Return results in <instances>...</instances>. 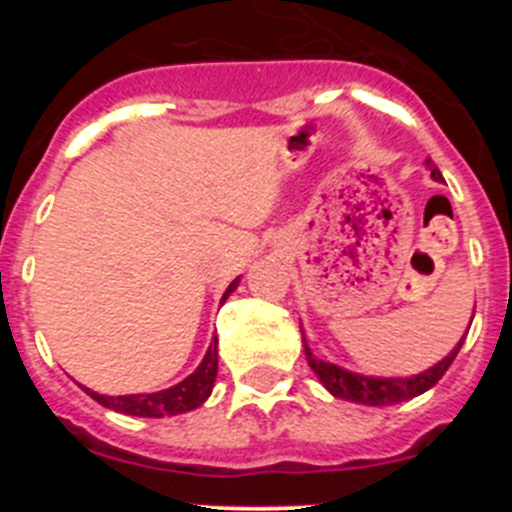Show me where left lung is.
I'll return each mask as SVG.
<instances>
[{"label": "left lung", "instance_id": "1", "mask_svg": "<svg viewBox=\"0 0 512 512\" xmlns=\"http://www.w3.org/2000/svg\"><path fill=\"white\" fill-rule=\"evenodd\" d=\"M431 176L436 179V182H443V176L438 169H431ZM461 343H464V338H461L459 346H456L454 351L446 356V359L438 361L433 369H428V372L418 374V377H410V379L361 377V374L346 372V369H341V366H336V364H328V361H323V359H315L307 346H305V356H307V364H310V369L318 374V379L325 384V390H328L330 395L341 397V400L359 402V405H374V408H379V405H395V402H405V400H410V397L423 395L425 390H431L433 384H436L438 379L446 374V369L454 364Z\"/></svg>", "mask_w": 512, "mask_h": 512}]
</instances>
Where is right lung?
<instances>
[{"label":"right lung","instance_id":"right-lung-1","mask_svg":"<svg viewBox=\"0 0 512 512\" xmlns=\"http://www.w3.org/2000/svg\"><path fill=\"white\" fill-rule=\"evenodd\" d=\"M238 287V279L225 289L223 302L228 300V295ZM217 377V338L212 341V346L207 348L205 359L197 366V372L189 374L184 382H179L176 387L164 392H153V395H97V392L87 390L92 400H97L104 408L117 410V413L125 415H138V418H164V415H182L189 410L200 408L202 402L210 397L212 384Z\"/></svg>","mask_w":512,"mask_h":512}]
</instances>
